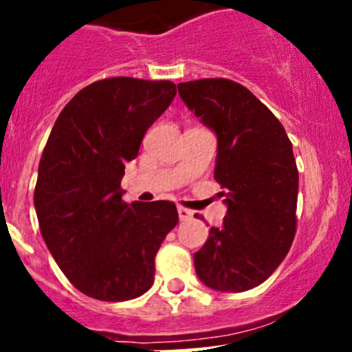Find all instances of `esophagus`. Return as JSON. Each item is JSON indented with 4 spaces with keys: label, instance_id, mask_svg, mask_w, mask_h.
<instances>
[{
    "label": "esophagus",
    "instance_id": "esophagus-1",
    "mask_svg": "<svg viewBox=\"0 0 352 352\" xmlns=\"http://www.w3.org/2000/svg\"><path fill=\"white\" fill-rule=\"evenodd\" d=\"M177 211H179V218L182 219V221H187V219H190L194 216V211L184 208V206H179V208H177Z\"/></svg>",
    "mask_w": 352,
    "mask_h": 352
}]
</instances>
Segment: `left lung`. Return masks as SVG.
Here are the masks:
<instances>
[{
	"label": "left lung",
	"instance_id": "8db88e82",
	"mask_svg": "<svg viewBox=\"0 0 352 352\" xmlns=\"http://www.w3.org/2000/svg\"><path fill=\"white\" fill-rule=\"evenodd\" d=\"M177 87L218 136L214 179L228 204L221 228L209 230L194 254L196 272L212 289H252L278 269L296 233L293 146L278 117L243 85L204 78Z\"/></svg>",
	"mask_w": 352,
	"mask_h": 352
}]
</instances>
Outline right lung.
<instances>
[{"instance_id": "obj_1", "label": "right lung", "mask_w": 352, "mask_h": 352, "mask_svg": "<svg viewBox=\"0 0 352 352\" xmlns=\"http://www.w3.org/2000/svg\"><path fill=\"white\" fill-rule=\"evenodd\" d=\"M177 94L168 80H98L59 113L38 163L34 204L42 239L71 285L126 301L155 281V257L179 223L173 202L122 201L126 162Z\"/></svg>"}]
</instances>
